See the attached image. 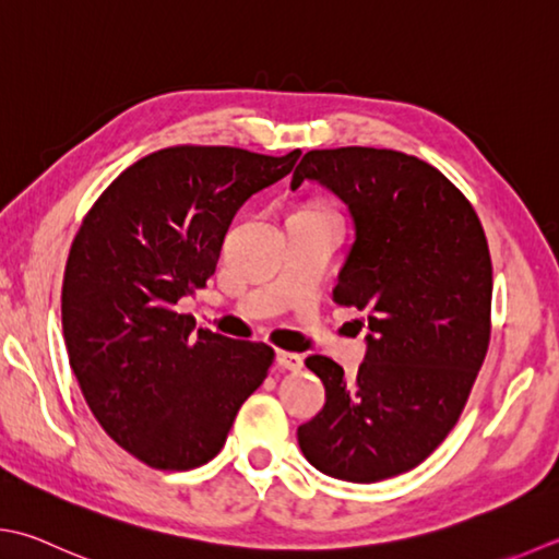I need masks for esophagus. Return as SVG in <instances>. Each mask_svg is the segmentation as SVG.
Instances as JSON below:
<instances>
[{
	"label": "esophagus",
	"mask_w": 559,
	"mask_h": 559,
	"mask_svg": "<svg viewBox=\"0 0 559 559\" xmlns=\"http://www.w3.org/2000/svg\"><path fill=\"white\" fill-rule=\"evenodd\" d=\"M276 364L281 366V368H286V370H300L302 368V356L300 354H290V352H278L276 354Z\"/></svg>",
	"instance_id": "1"
}]
</instances>
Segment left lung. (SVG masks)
<instances>
[{"instance_id": "8db88e82", "label": "left lung", "mask_w": 559, "mask_h": 559, "mask_svg": "<svg viewBox=\"0 0 559 559\" xmlns=\"http://www.w3.org/2000/svg\"><path fill=\"white\" fill-rule=\"evenodd\" d=\"M302 181L354 217L334 302L366 310L370 334L352 382L332 358L305 360L326 402L298 443L324 475L380 483L426 461L465 409L491 332L487 237L465 195L404 152L310 150L290 189Z\"/></svg>"}]
</instances>
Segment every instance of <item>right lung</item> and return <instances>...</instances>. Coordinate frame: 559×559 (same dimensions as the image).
I'll list each match as a JSON object with an SVG mask.
<instances>
[{"label":"right lung","instance_id":"right-lung-1","mask_svg":"<svg viewBox=\"0 0 559 559\" xmlns=\"http://www.w3.org/2000/svg\"><path fill=\"white\" fill-rule=\"evenodd\" d=\"M283 157L177 145L138 159L98 195L70 247L62 334L96 421L150 467L191 469L221 453L273 364L177 310L205 288L242 203L290 174Z\"/></svg>","mask_w":559,"mask_h":559}]
</instances>
